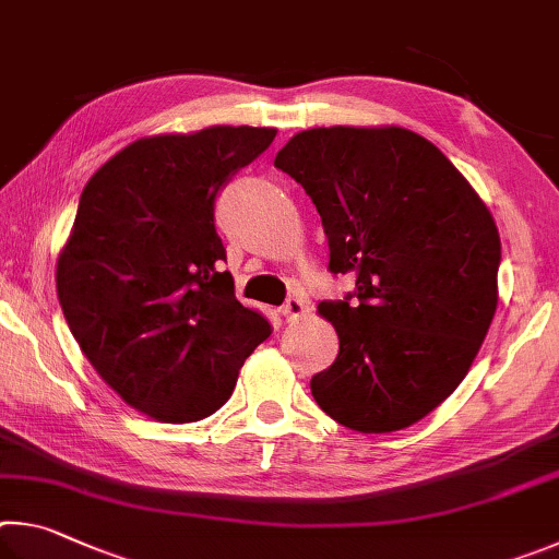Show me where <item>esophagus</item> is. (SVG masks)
<instances>
[{"label": "esophagus", "mask_w": 559, "mask_h": 559, "mask_svg": "<svg viewBox=\"0 0 559 559\" xmlns=\"http://www.w3.org/2000/svg\"><path fill=\"white\" fill-rule=\"evenodd\" d=\"M305 314H307V305L299 295H289L285 305H282V317H285L287 321H297L299 317H305Z\"/></svg>", "instance_id": "1"}]
</instances>
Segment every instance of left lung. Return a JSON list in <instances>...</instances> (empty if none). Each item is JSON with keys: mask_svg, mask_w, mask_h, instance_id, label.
Instances as JSON below:
<instances>
[{"mask_svg": "<svg viewBox=\"0 0 559 559\" xmlns=\"http://www.w3.org/2000/svg\"><path fill=\"white\" fill-rule=\"evenodd\" d=\"M329 238V270L356 289L321 301L338 356L311 395L364 435L415 425L472 368L498 305L501 238L456 166L403 127H314L274 156Z\"/></svg>", "mask_w": 559, "mask_h": 559, "instance_id": "1", "label": "left lung"}]
</instances>
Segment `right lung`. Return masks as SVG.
<instances>
[{
    "mask_svg": "<svg viewBox=\"0 0 559 559\" xmlns=\"http://www.w3.org/2000/svg\"><path fill=\"white\" fill-rule=\"evenodd\" d=\"M277 130L209 127L144 136L93 174L58 258L56 287L78 346L127 405L195 423L233 395L272 334L235 299L215 199Z\"/></svg>",
    "mask_w": 559,
    "mask_h": 559,
    "instance_id": "1",
    "label": "right lung"
}]
</instances>
